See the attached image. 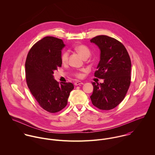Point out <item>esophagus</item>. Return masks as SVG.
Wrapping results in <instances>:
<instances>
[{"instance_id":"obj_1","label":"esophagus","mask_w":155,"mask_h":155,"mask_svg":"<svg viewBox=\"0 0 155 155\" xmlns=\"http://www.w3.org/2000/svg\"><path fill=\"white\" fill-rule=\"evenodd\" d=\"M74 85L78 86V85H79L81 84H84V83L82 82H81V81H76V82H74Z\"/></svg>"}]
</instances>
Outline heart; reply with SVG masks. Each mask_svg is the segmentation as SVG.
<instances>
[{"mask_svg": "<svg viewBox=\"0 0 155 155\" xmlns=\"http://www.w3.org/2000/svg\"><path fill=\"white\" fill-rule=\"evenodd\" d=\"M74 49L78 52L84 58L86 57H88L91 54V51L89 50L88 48L84 45H78L74 46ZM68 52L67 51H64L62 53L61 56V60L63 63H66L67 61H68ZM85 71V69L81 70V71ZM75 76L78 78H81L82 76V74L80 72H76L74 73Z\"/></svg>", "mask_w": 155, "mask_h": 155, "instance_id": "1", "label": "heart"}]
</instances>
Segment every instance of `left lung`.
<instances>
[{
    "label": "left lung",
    "mask_w": 155,
    "mask_h": 155,
    "mask_svg": "<svg viewBox=\"0 0 155 155\" xmlns=\"http://www.w3.org/2000/svg\"><path fill=\"white\" fill-rule=\"evenodd\" d=\"M90 42L100 51V60L94 76L104 80L103 83H92L94 89L90 98L97 108L111 110L122 102L130 87V57L124 45L113 38L100 35Z\"/></svg>",
    "instance_id": "left-lung-1"
}]
</instances>
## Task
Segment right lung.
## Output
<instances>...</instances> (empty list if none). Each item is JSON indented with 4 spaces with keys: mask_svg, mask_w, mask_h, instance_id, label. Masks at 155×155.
Masks as SVG:
<instances>
[{
    "mask_svg": "<svg viewBox=\"0 0 155 155\" xmlns=\"http://www.w3.org/2000/svg\"><path fill=\"white\" fill-rule=\"evenodd\" d=\"M66 45L61 39L46 36L34 45L25 61L27 84L42 108L50 113L63 109L67 104L73 84L59 83L54 71L61 66V51Z\"/></svg>",
    "mask_w": 155,
    "mask_h": 155,
    "instance_id": "obj_1",
    "label": "right lung"
}]
</instances>
